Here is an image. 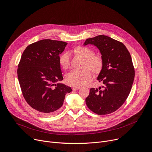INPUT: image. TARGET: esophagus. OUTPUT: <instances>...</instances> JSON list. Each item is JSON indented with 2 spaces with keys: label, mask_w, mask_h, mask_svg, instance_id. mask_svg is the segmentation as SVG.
<instances>
[{
  "label": "esophagus",
  "mask_w": 152,
  "mask_h": 152,
  "mask_svg": "<svg viewBox=\"0 0 152 152\" xmlns=\"http://www.w3.org/2000/svg\"><path fill=\"white\" fill-rule=\"evenodd\" d=\"M80 88V86H74V87H73V90H79Z\"/></svg>",
  "instance_id": "esophagus-1"
}]
</instances>
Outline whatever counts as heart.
<instances>
[{
  "instance_id": "1",
  "label": "heart",
  "mask_w": 152,
  "mask_h": 152,
  "mask_svg": "<svg viewBox=\"0 0 152 152\" xmlns=\"http://www.w3.org/2000/svg\"><path fill=\"white\" fill-rule=\"evenodd\" d=\"M73 52L77 55L84 59L83 63L84 69L81 70H73L66 75L67 82L72 86H82L85 85L93 77L92 72L99 73L103 67V59L102 56L99 54H94V50L86 46H77L75 47ZM59 64L61 66L67 69L70 65L69 55L67 53L62 54L59 57Z\"/></svg>"
}]
</instances>
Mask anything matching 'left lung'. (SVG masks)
<instances>
[{"instance_id":"obj_1","label":"left lung","mask_w":152,"mask_h":152,"mask_svg":"<svg viewBox=\"0 0 152 152\" xmlns=\"http://www.w3.org/2000/svg\"><path fill=\"white\" fill-rule=\"evenodd\" d=\"M89 44L96 46L103 58L97 80L103 85L91 88L86 104L96 114H109L121 106L131 92L135 77L132 58L121 42L106 35L86 39L84 45Z\"/></svg>"}]
</instances>
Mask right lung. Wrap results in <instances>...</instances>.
I'll use <instances>...</instances> for the list:
<instances>
[{"label": "right lung", "instance_id": "add662e5", "mask_svg": "<svg viewBox=\"0 0 152 152\" xmlns=\"http://www.w3.org/2000/svg\"><path fill=\"white\" fill-rule=\"evenodd\" d=\"M67 43L45 39L29 45L18 65L17 76L26 102L42 115L56 113L72 88L56 83L63 79L59 55Z\"/></svg>", "mask_w": 152, "mask_h": 152}]
</instances>
